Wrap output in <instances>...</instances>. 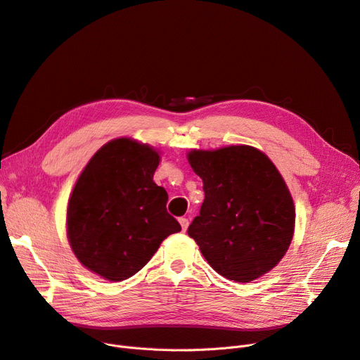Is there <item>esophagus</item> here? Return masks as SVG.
Returning <instances> with one entry per match:
<instances>
[{
	"label": "esophagus",
	"instance_id": "obj_1",
	"mask_svg": "<svg viewBox=\"0 0 360 360\" xmlns=\"http://www.w3.org/2000/svg\"><path fill=\"white\" fill-rule=\"evenodd\" d=\"M179 224H181V227H182V231H186L189 221H188V219H185V217H181V219H179Z\"/></svg>",
	"mask_w": 360,
	"mask_h": 360
}]
</instances>
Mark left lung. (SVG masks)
I'll list each match as a JSON object with an SVG mask.
<instances>
[{"mask_svg": "<svg viewBox=\"0 0 360 360\" xmlns=\"http://www.w3.org/2000/svg\"><path fill=\"white\" fill-rule=\"evenodd\" d=\"M186 158L205 194L188 234L210 266L234 282L272 271L295 230L294 201L272 160L248 145L193 149Z\"/></svg>", "mask_w": 360, "mask_h": 360, "instance_id": "1", "label": "left lung"}]
</instances>
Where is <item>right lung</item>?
<instances>
[{
  "mask_svg": "<svg viewBox=\"0 0 360 360\" xmlns=\"http://www.w3.org/2000/svg\"><path fill=\"white\" fill-rule=\"evenodd\" d=\"M159 152L130 137L110 140L78 176L66 210V236L82 265L120 282L137 274L165 238L181 231L153 181Z\"/></svg>",
  "mask_w": 360,
  "mask_h": 360,
  "instance_id": "right-lung-1",
  "label": "right lung"
}]
</instances>
